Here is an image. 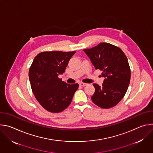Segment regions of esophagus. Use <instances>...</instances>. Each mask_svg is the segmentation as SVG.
<instances>
[{"mask_svg":"<svg viewBox=\"0 0 153 153\" xmlns=\"http://www.w3.org/2000/svg\"><path fill=\"white\" fill-rule=\"evenodd\" d=\"M79 85H80V86H86V85H87V84H86V83H85L80 82V83H79Z\"/></svg>","mask_w":153,"mask_h":153,"instance_id":"esophagus-1","label":"esophagus"}]
</instances>
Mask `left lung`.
<instances>
[{"instance_id": "left-lung-1", "label": "left lung", "mask_w": 153, "mask_h": 153, "mask_svg": "<svg viewBox=\"0 0 153 153\" xmlns=\"http://www.w3.org/2000/svg\"><path fill=\"white\" fill-rule=\"evenodd\" d=\"M83 51L95 69L102 71V76L105 78L102 86L93 84L95 92L92 101L102 108L114 106L124 97L130 82L131 71L126 56L120 48L108 43H100Z\"/></svg>"}]
</instances>
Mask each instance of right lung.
I'll list each match as a JSON object with an SVG mask.
<instances>
[{
    "instance_id": "add662e5",
    "label": "right lung",
    "mask_w": 153,
    "mask_h": 153,
    "mask_svg": "<svg viewBox=\"0 0 153 153\" xmlns=\"http://www.w3.org/2000/svg\"><path fill=\"white\" fill-rule=\"evenodd\" d=\"M76 51H45L38 54L29 70V79L36 99L46 110L60 113L71 103L78 83L68 84L58 77Z\"/></svg>"
}]
</instances>
